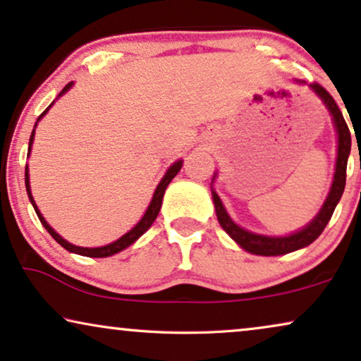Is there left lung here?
Instances as JSON below:
<instances>
[{
    "label": "left lung",
    "mask_w": 361,
    "mask_h": 361,
    "mask_svg": "<svg viewBox=\"0 0 361 361\" xmlns=\"http://www.w3.org/2000/svg\"><path fill=\"white\" fill-rule=\"evenodd\" d=\"M296 83H305V81H296ZM310 88L318 98L322 99L325 104L328 113L331 115L333 125H335L336 135H338V149H336V165H335V175H333L331 188L328 191V196L320 208V212L317 213V216L313 218L308 225H305L302 230L295 231V233L285 235V236H268V235H259L253 233V231L245 230L240 225L231 220L230 214L226 213L223 202L218 196L216 191L212 186V196L214 203V212H216L218 223H220L223 230L230 235V238H233L245 252L259 255V257H278V255H286L296 250L305 248L310 243H313L318 236L322 235V231L325 230V226L330 221L333 212H335L336 204H338L341 195L345 190V181H346V163H348L350 149H351V135L346 125L343 115H341L338 104L335 103V99L331 98V94L320 86L318 83L310 85ZM216 178L214 173L212 185Z\"/></svg>",
    "instance_id": "1"
}]
</instances>
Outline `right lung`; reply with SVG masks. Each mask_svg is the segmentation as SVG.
<instances>
[{
	"label": "right lung",
	"mask_w": 361,
	"mask_h": 361,
	"mask_svg": "<svg viewBox=\"0 0 361 361\" xmlns=\"http://www.w3.org/2000/svg\"><path fill=\"white\" fill-rule=\"evenodd\" d=\"M71 86H73V81H71V83H68V85L65 86V88L61 90V93L58 94V98H59V97H63V94H65L66 91L71 88ZM53 104H54V102H53L51 104H49V106H48L47 109H44L43 113H41V115L38 116V121H39L41 118H43L44 115H47L48 109L51 108ZM38 121L35 123V128H33V131H31V136H30L28 157L31 154V147H33V141H35V130H36V125H38ZM181 166H183V159H178V161H175L170 168H168L166 173H165V176L161 178V181H159V183H158L157 190H154L153 198H152V202H149V204H148L147 212H145L143 216H141V220H140L138 223H136V225H135L133 228H131V230L128 231V233L123 235L121 238H118L116 241H113V243L104 245V246H98V248H85V246H76V245H73V243H70V241H66L65 238H63V236H59V235L56 233V231H54L53 228L48 225V221L44 220L43 214H41V212L38 209V207H36V203H35V200H33V195H31V186H30V168H28V165H26V168H25V185H26V193H28V198H30L31 204H33V208H35L36 214H38V218H39L41 225H43L44 228H47L48 233L51 235L53 238L56 240L58 243L63 246V248L68 250V252H71V253L81 255V257H90V258H106V257H111V255H116V253L123 252V250L128 248V246L133 245L135 241L138 240L141 235L147 233V230H148L149 226L153 225V221L157 220V216H158L159 209H161L163 195H165L166 186L170 185V181L173 180V178H175V176L178 175V171L181 170Z\"/></svg>",
	"instance_id": "add662e5"
}]
</instances>
